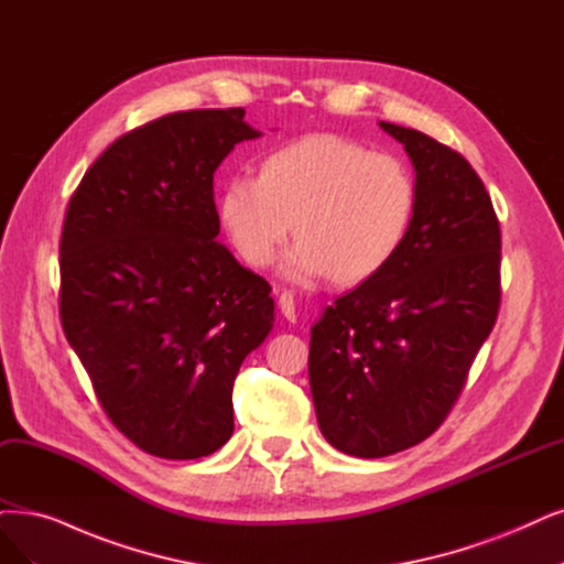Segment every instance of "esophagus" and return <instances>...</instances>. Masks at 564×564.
<instances>
[{
	"mask_svg": "<svg viewBox=\"0 0 564 564\" xmlns=\"http://www.w3.org/2000/svg\"><path fill=\"white\" fill-rule=\"evenodd\" d=\"M279 306H281V314L288 321H295L297 318V311H295V295L293 293H281L279 297Z\"/></svg>",
	"mask_w": 564,
	"mask_h": 564,
	"instance_id": "1",
	"label": "esophagus"
}]
</instances>
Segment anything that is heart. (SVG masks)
<instances>
[{"mask_svg": "<svg viewBox=\"0 0 564 564\" xmlns=\"http://www.w3.org/2000/svg\"><path fill=\"white\" fill-rule=\"evenodd\" d=\"M415 202L419 187L402 158L325 132L279 145L258 176L229 178L218 218L248 264L274 262L295 225L288 276L356 285L400 256Z\"/></svg>", "mask_w": 564, "mask_h": 564, "instance_id": "b5f03b06", "label": "heart"}]
</instances>
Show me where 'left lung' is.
I'll return each instance as SVG.
<instances>
[{
	"instance_id": "1",
	"label": "left lung",
	"mask_w": 564,
	"mask_h": 564,
	"mask_svg": "<svg viewBox=\"0 0 564 564\" xmlns=\"http://www.w3.org/2000/svg\"><path fill=\"white\" fill-rule=\"evenodd\" d=\"M381 128L415 170L409 237L381 274L325 308L308 348L321 432L356 457L411 448L446 421L502 302V232L474 166L419 130Z\"/></svg>"
}]
</instances>
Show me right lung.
Wrapping results in <instances>:
<instances>
[{"label": "right lung", "mask_w": 564, "mask_h": 564, "mask_svg": "<svg viewBox=\"0 0 564 564\" xmlns=\"http://www.w3.org/2000/svg\"><path fill=\"white\" fill-rule=\"evenodd\" d=\"M243 116L178 111L122 134L62 225L65 337L109 421L166 460L212 455L232 436L237 371L274 323L271 285L216 241L214 174L260 137Z\"/></svg>", "instance_id": "obj_1"}]
</instances>
